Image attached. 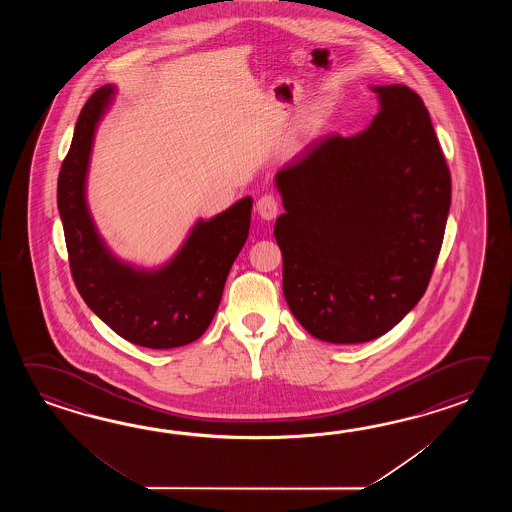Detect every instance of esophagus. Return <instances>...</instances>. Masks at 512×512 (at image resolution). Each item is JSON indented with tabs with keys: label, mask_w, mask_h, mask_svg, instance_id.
I'll list each match as a JSON object with an SVG mask.
<instances>
[{
	"label": "esophagus",
	"mask_w": 512,
	"mask_h": 512,
	"mask_svg": "<svg viewBox=\"0 0 512 512\" xmlns=\"http://www.w3.org/2000/svg\"><path fill=\"white\" fill-rule=\"evenodd\" d=\"M256 210H258V214H260L261 218L274 219L278 216V210H280V203H278V199L276 197L271 196V194H265V196H261L258 201H256Z\"/></svg>",
	"instance_id": "obj_1"
}]
</instances>
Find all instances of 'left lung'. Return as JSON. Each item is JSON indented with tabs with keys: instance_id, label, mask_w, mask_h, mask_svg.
I'll list each match as a JSON object with an SVG mask.
<instances>
[{
	"instance_id": "1",
	"label": "left lung",
	"mask_w": 512,
	"mask_h": 512,
	"mask_svg": "<svg viewBox=\"0 0 512 512\" xmlns=\"http://www.w3.org/2000/svg\"><path fill=\"white\" fill-rule=\"evenodd\" d=\"M381 111L353 137L311 142L276 174L283 294L313 337L379 338L423 298L443 245L450 170L421 97L373 87Z\"/></svg>"
}]
</instances>
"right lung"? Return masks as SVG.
I'll return each instance as SVG.
<instances>
[{
	"mask_svg": "<svg viewBox=\"0 0 512 512\" xmlns=\"http://www.w3.org/2000/svg\"><path fill=\"white\" fill-rule=\"evenodd\" d=\"M115 87L102 86L78 115L71 148L58 174L71 276L95 315L142 348H179L201 337L218 311L230 267L251 227V197L199 221L183 249L159 271H137L111 256L87 210V164L97 122Z\"/></svg>",
	"mask_w": 512,
	"mask_h": 512,
	"instance_id": "obj_1",
	"label": "right lung"
}]
</instances>
